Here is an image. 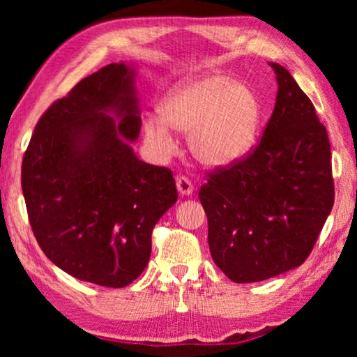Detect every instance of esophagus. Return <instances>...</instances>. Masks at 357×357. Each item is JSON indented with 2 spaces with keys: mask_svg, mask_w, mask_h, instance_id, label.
<instances>
[{
  "mask_svg": "<svg viewBox=\"0 0 357 357\" xmlns=\"http://www.w3.org/2000/svg\"><path fill=\"white\" fill-rule=\"evenodd\" d=\"M177 190L182 197H190L193 193V183L187 177H177Z\"/></svg>",
  "mask_w": 357,
  "mask_h": 357,
  "instance_id": "obj_1",
  "label": "esophagus"
}]
</instances>
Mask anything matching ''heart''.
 <instances>
[{"label":"heart","instance_id":"b5f03b06","mask_svg":"<svg viewBox=\"0 0 357 357\" xmlns=\"http://www.w3.org/2000/svg\"><path fill=\"white\" fill-rule=\"evenodd\" d=\"M143 121L146 141L159 158L175 153L174 130L188 135L193 158L209 169L241 162L255 148L261 105L250 87L227 76H202L177 84Z\"/></svg>","mask_w":357,"mask_h":357}]
</instances>
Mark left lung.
Here are the masks:
<instances>
[{
  "instance_id": "obj_1",
  "label": "left lung",
  "mask_w": 357,
  "mask_h": 357,
  "mask_svg": "<svg viewBox=\"0 0 357 357\" xmlns=\"http://www.w3.org/2000/svg\"><path fill=\"white\" fill-rule=\"evenodd\" d=\"M276 75V104L260 144L211 174L198 197L214 263L234 282H257L301 266L333 208L325 126L291 73Z\"/></svg>"
}]
</instances>
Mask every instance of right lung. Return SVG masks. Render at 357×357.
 <instances>
[{"instance_id":"add662e5","label":"right lung","mask_w":357,"mask_h":357,"mask_svg":"<svg viewBox=\"0 0 357 357\" xmlns=\"http://www.w3.org/2000/svg\"><path fill=\"white\" fill-rule=\"evenodd\" d=\"M135 63H112L53 102L22 159L33 236L68 275L125 287L144 271L151 234L177 202L172 172L138 159Z\"/></svg>"}]
</instances>
